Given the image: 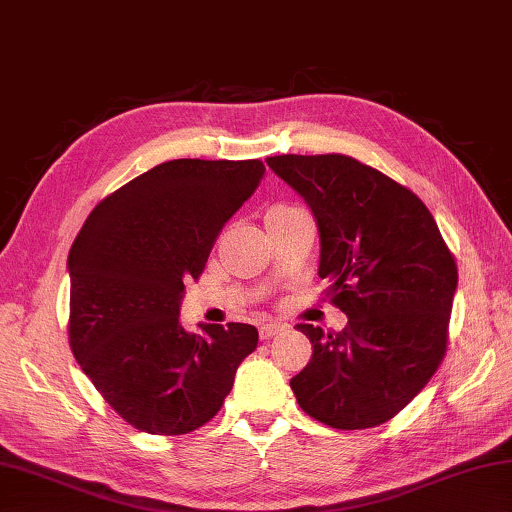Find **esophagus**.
Listing matches in <instances>:
<instances>
[{
	"instance_id": "esophagus-1",
	"label": "esophagus",
	"mask_w": 512,
	"mask_h": 512,
	"mask_svg": "<svg viewBox=\"0 0 512 512\" xmlns=\"http://www.w3.org/2000/svg\"><path fill=\"white\" fill-rule=\"evenodd\" d=\"M284 331L282 324H275V322H264L262 327H259V338L262 340H271L273 336H277V333Z\"/></svg>"
}]
</instances>
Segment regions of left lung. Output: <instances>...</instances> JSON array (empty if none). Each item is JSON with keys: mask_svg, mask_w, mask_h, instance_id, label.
I'll return each instance as SVG.
<instances>
[{"mask_svg": "<svg viewBox=\"0 0 512 512\" xmlns=\"http://www.w3.org/2000/svg\"><path fill=\"white\" fill-rule=\"evenodd\" d=\"M266 163L311 208L318 275L349 318L340 333L297 324L313 356L291 378L293 394L324 425L376 427L441 365L457 264L425 203L374 167L342 154H282Z\"/></svg>", "mask_w": 512, "mask_h": 512, "instance_id": "obj_1", "label": "left lung"}]
</instances>
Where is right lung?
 I'll return each mask as SVG.
<instances>
[{
  "label": "right lung",
  "mask_w": 512,
  "mask_h": 512,
  "mask_svg": "<svg viewBox=\"0 0 512 512\" xmlns=\"http://www.w3.org/2000/svg\"><path fill=\"white\" fill-rule=\"evenodd\" d=\"M262 161L176 159L91 210L69 250V342L78 365L129 425L188 434L215 416L257 329L179 322L185 282L262 181Z\"/></svg>",
  "instance_id": "add662e5"
}]
</instances>
